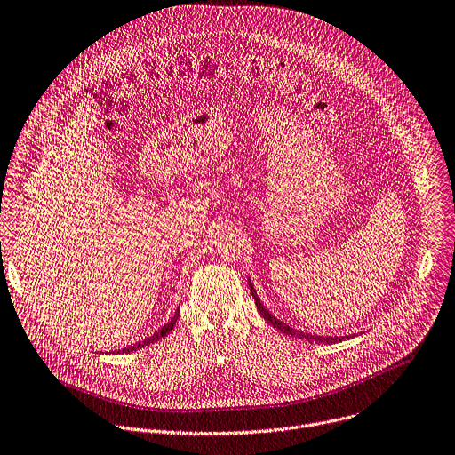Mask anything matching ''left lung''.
<instances>
[{
    "label": "left lung",
    "mask_w": 455,
    "mask_h": 455,
    "mask_svg": "<svg viewBox=\"0 0 455 455\" xmlns=\"http://www.w3.org/2000/svg\"><path fill=\"white\" fill-rule=\"evenodd\" d=\"M249 289H251V294H253V298H255V306H257V309H259V313L264 316V320L267 322V323H271L275 329H278V331H282L283 334H289V336H296V338H299V339H307V341H318V343H336V341H343V339H348V336H341V338H338V336H315V334H309V332H301V331H296V329H292V327H289V325H285V323H282L280 320H276L264 306H262V301L259 299V296H257V291H255V287H253V283H251V280H249Z\"/></svg>",
    "instance_id": "8db88e82"
}]
</instances>
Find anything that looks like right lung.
Instances as JSON below:
<instances>
[{
	"instance_id": "add662e5",
	"label": "right lung",
	"mask_w": 455,
	"mask_h": 455,
	"mask_svg": "<svg viewBox=\"0 0 455 455\" xmlns=\"http://www.w3.org/2000/svg\"><path fill=\"white\" fill-rule=\"evenodd\" d=\"M179 316H180V311H177L175 313V316L159 331V332H156L154 336H149V338H146L144 341H140V343H135V345H130V347H124L123 350H119V352H132V350H137V348H142V347H146V345H151V343H156V341H159L161 338H164L166 334H170L172 332V329L175 327V323H177V320H179Z\"/></svg>"
}]
</instances>
